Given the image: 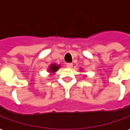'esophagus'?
<instances>
[{
    "label": "esophagus",
    "instance_id": "obj_1",
    "mask_svg": "<svg viewBox=\"0 0 130 130\" xmlns=\"http://www.w3.org/2000/svg\"><path fill=\"white\" fill-rule=\"evenodd\" d=\"M66 67H67L68 68H71L72 67V63H67V64H66Z\"/></svg>",
    "mask_w": 130,
    "mask_h": 130
}]
</instances>
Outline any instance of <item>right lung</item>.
<instances>
[{
    "label": "right lung",
    "instance_id": "right-lung-1",
    "mask_svg": "<svg viewBox=\"0 0 130 130\" xmlns=\"http://www.w3.org/2000/svg\"><path fill=\"white\" fill-rule=\"evenodd\" d=\"M60 68V65H57L56 64H52V65H50V67H49L48 72H50V73H55V72H56Z\"/></svg>",
    "mask_w": 130,
    "mask_h": 130
}]
</instances>
